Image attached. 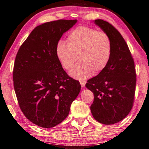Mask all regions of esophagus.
I'll use <instances>...</instances> for the list:
<instances>
[{"label":"esophagus","instance_id":"34e87169","mask_svg":"<svg viewBox=\"0 0 149 149\" xmlns=\"http://www.w3.org/2000/svg\"><path fill=\"white\" fill-rule=\"evenodd\" d=\"M80 85H81V86H82V88H84V87L85 86L86 81H84V80H80Z\"/></svg>","mask_w":149,"mask_h":149}]
</instances>
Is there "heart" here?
<instances>
[{
  "mask_svg": "<svg viewBox=\"0 0 149 149\" xmlns=\"http://www.w3.org/2000/svg\"><path fill=\"white\" fill-rule=\"evenodd\" d=\"M66 44L59 41L56 46V56L63 67L69 69L78 58V63L70 70L69 74L76 79L89 77L92 72H100L111 59L112 41L104 31L86 25H80L70 31Z\"/></svg>",
  "mask_w": 149,
  "mask_h": 149,
  "instance_id": "b5f03b06",
  "label": "heart"
}]
</instances>
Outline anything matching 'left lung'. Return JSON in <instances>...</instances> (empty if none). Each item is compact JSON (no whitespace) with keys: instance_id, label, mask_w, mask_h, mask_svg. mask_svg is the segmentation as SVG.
Wrapping results in <instances>:
<instances>
[{"instance_id":"8db88e82","label":"left lung","mask_w":149,"mask_h":149,"mask_svg":"<svg viewBox=\"0 0 149 149\" xmlns=\"http://www.w3.org/2000/svg\"><path fill=\"white\" fill-rule=\"evenodd\" d=\"M112 41V54L107 67L86 84L94 95L90 110L95 120L103 124L121 121L134 105L136 85L134 61L126 41L111 23L94 21Z\"/></svg>"}]
</instances>
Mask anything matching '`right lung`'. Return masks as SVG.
I'll return each instance as SVG.
<instances>
[{
	"mask_svg": "<svg viewBox=\"0 0 149 149\" xmlns=\"http://www.w3.org/2000/svg\"><path fill=\"white\" fill-rule=\"evenodd\" d=\"M77 22L59 19L37 26L15 57L13 80L19 107L29 120L44 128L67 118L81 88L63 69L56 52L63 34Z\"/></svg>",
	"mask_w": 149,
	"mask_h": 149,
	"instance_id": "add662e5",
	"label": "right lung"
}]
</instances>
